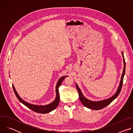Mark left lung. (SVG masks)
Masks as SVG:
<instances>
[{"instance_id": "left-lung-1", "label": "left lung", "mask_w": 133, "mask_h": 133, "mask_svg": "<svg viewBox=\"0 0 133 133\" xmlns=\"http://www.w3.org/2000/svg\"><path fill=\"white\" fill-rule=\"evenodd\" d=\"M122 56H123V63H124L123 71V73L122 74L121 81H120L119 86L118 87V88L116 90V92L111 97H109L107 99L102 100V101H90V100L86 98L84 96V95L83 94V93H82L81 89L78 87V85L76 83V86L78 92L79 99H80L81 102H82V103L85 107H87L89 109H93V110H99V109H101L105 107L106 106H108V105H109L114 100L115 98H116L118 96V95L119 94V93L121 92V89H122V85H123V78H124V77L125 72V67H126L125 61L124 56V54H123V52H122Z\"/></svg>"}]
</instances>
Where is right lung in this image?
Instances as JSON below:
<instances>
[{"label": "right lung", "mask_w": 133, "mask_h": 133, "mask_svg": "<svg viewBox=\"0 0 133 133\" xmlns=\"http://www.w3.org/2000/svg\"><path fill=\"white\" fill-rule=\"evenodd\" d=\"M66 77H67V76H63L58 79L57 83V84H56V88H55L56 98L53 102H52L50 104L46 105H38L32 104L29 103L28 102H26V101L23 100L19 96V95L13 84H12V87H13V89H14V92H15V94L16 95V97H17L18 100L22 104H23L26 107L29 108L30 109L36 112H39V113H41V114H46V113H48V112H50V111H52L58 106V105L59 103V101H60L58 88H59V87L61 86L62 82L64 80V79Z\"/></svg>", "instance_id": "1"}]
</instances>
